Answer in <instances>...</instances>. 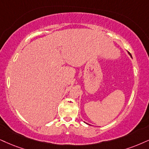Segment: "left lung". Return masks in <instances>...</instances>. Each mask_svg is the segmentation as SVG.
<instances>
[{
	"label": "left lung",
	"mask_w": 149,
	"mask_h": 149,
	"mask_svg": "<svg viewBox=\"0 0 149 149\" xmlns=\"http://www.w3.org/2000/svg\"><path fill=\"white\" fill-rule=\"evenodd\" d=\"M128 54H129V55H130V56H131V54H130V52H128ZM131 57H132V56H131Z\"/></svg>",
	"instance_id": "obj_1"
}]
</instances>
